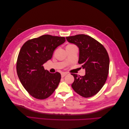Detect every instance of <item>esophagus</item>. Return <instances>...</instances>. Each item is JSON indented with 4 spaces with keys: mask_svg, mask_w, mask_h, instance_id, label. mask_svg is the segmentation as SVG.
<instances>
[{
    "mask_svg": "<svg viewBox=\"0 0 129 129\" xmlns=\"http://www.w3.org/2000/svg\"><path fill=\"white\" fill-rule=\"evenodd\" d=\"M67 73H65V72H63L61 73V77H63L64 76H65L66 75H67Z\"/></svg>",
    "mask_w": 129,
    "mask_h": 129,
    "instance_id": "1",
    "label": "esophagus"
}]
</instances>
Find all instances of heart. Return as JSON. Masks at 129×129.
Listing matches in <instances>:
<instances>
[{
  "label": "heart",
  "instance_id": "obj_1",
  "mask_svg": "<svg viewBox=\"0 0 129 129\" xmlns=\"http://www.w3.org/2000/svg\"><path fill=\"white\" fill-rule=\"evenodd\" d=\"M74 46V45H68L67 47H72V46Z\"/></svg>",
  "mask_w": 129,
  "mask_h": 129
}]
</instances>
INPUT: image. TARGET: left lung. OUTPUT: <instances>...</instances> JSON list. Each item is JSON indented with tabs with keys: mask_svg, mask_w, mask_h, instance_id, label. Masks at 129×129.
<instances>
[{
	"mask_svg": "<svg viewBox=\"0 0 129 129\" xmlns=\"http://www.w3.org/2000/svg\"><path fill=\"white\" fill-rule=\"evenodd\" d=\"M67 41L79 48L78 63L85 71L84 76L72 74L74 90L84 97L96 95L104 85L109 69V57L107 50L99 42L85 34L66 37Z\"/></svg>",
	"mask_w": 129,
	"mask_h": 129,
	"instance_id": "left-lung-1",
	"label": "left lung"
}]
</instances>
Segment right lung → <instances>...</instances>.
I'll return each mask as SVG.
<instances>
[{
    "label": "right lung",
    "mask_w": 129,
    "mask_h": 129,
    "mask_svg": "<svg viewBox=\"0 0 129 129\" xmlns=\"http://www.w3.org/2000/svg\"><path fill=\"white\" fill-rule=\"evenodd\" d=\"M65 41L64 37L44 35L28 40L22 46L17 72L23 87L34 98H48L57 87L61 74L49 73L43 64L51 59L55 49Z\"/></svg>",
    "instance_id": "right-lung-1"
}]
</instances>
